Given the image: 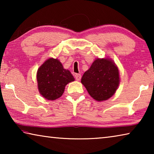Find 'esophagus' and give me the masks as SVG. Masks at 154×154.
Instances as JSON below:
<instances>
[{
  "label": "esophagus",
  "mask_w": 154,
  "mask_h": 154,
  "mask_svg": "<svg viewBox=\"0 0 154 154\" xmlns=\"http://www.w3.org/2000/svg\"><path fill=\"white\" fill-rule=\"evenodd\" d=\"M75 79H76L77 81H79L81 79V78H82V75H81L80 74H75Z\"/></svg>",
  "instance_id": "1"
}]
</instances>
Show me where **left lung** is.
I'll return each instance as SVG.
<instances>
[{
    "instance_id": "obj_1",
    "label": "left lung",
    "mask_w": 154,
    "mask_h": 154,
    "mask_svg": "<svg viewBox=\"0 0 154 154\" xmlns=\"http://www.w3.org/2000/svg\"><path fill=\"white\" fill-rule=\"evenodd\" d=\"M119 82L118 68L108 58L96 59L81 81L89 94L97 101L110 98L118 89Z\"/></svg>"
}]
</instances>
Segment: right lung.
Segmentation results:
<instances>
[{"label": "right lung", "mask_w": 154, "mask_h": 154, "mask_svg": "<svg viewBox=\"0 0 154 154\" xmlns=\"http://www.w3.org/2000/svg\"><path fill=\"white\" fill-rule=\"evenodd\" d=\"M38 89L44 98L54 100L60 97L65 86L75 81L69 70H66L58 59L49 58L38 68L36 72Z\"/></svg>", "instance_id": "add662e5"}]
</instances>
